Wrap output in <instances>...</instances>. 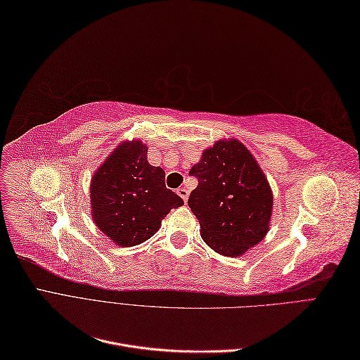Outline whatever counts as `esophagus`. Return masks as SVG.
I'll return each mask as SVG.
<instances>
[{"label": "esophagus", "mask_w": 360, "mask_h": 360, "mask_svg": "<svg viewBox=\"0 0 360 360\" xmlns=\"http://www.w3.org/2000/svg\"><path fill=\"white\" fill-rule=\"evenodd\" d=\"M177 193L183 198V201H188V198H189V191H188L186 188H179V189H177Z\"/></svg>", "instance_id": "34e87169"}]
</instances>
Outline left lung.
<instances>
[{
    "label": "left lung",
    "mask_w": 360,
    "mask_h": 360,
    "mask_svg": "<svg viewBox=\"0 0 360 360\" xmlns=\"http://www.w3.org/2000/svg\"><path fill=\"white\" fill-rule=\"evenodd\" d=\"M198 179L188 204L202 240L225 257H238L269 231L271 191L249 150L236 139L217 141L189 171Z\"/></svg>",
    "instance_id": "1"
}]
</instances>
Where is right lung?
<instances>
[{
    "instance_id": "1",
    "label": "right lung",
    "mask_w": 360,
    "mask_h": 360,
    "mask_svg": "<svg viewBox=\"0 0 360 360\" xmlns=\"http://www.w3.org/2000/svg\"><path fill=\"white\" fill-rule=\"evenodd\" d=\"M94 224L120 246L146 242L171 209L183 205L165 186V172L147 162L141 141L123 143L91 179Z\"/></svg>"
}]
</instances>
